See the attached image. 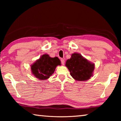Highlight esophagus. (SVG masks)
<instances>
[{
	"label": "esophagus",
	"instance_id": "34e87169",
	"mask_svg": "<svg viewBox=\"0 0 121 121\" xmlns=\"http://www.w3.org/2000/svg\"><path fill=\"white\" fill-rule=\"evenodd\" d=\"M61 64L62 65H65V60H63V59H61Z\"/></svg>",
	"mask_w": 121,
	"mask_h": 121
}]
</instances>
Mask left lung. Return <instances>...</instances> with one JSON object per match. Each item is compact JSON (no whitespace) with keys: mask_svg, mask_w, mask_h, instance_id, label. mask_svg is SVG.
<instances>
[{"mask_svg":"<svg viewBox=\"0 0 121 121\" xmlns=\"http://www.w3.org/2000/svg\"><path fill=\"white\" fill-rule=\"evenodd\" d=\"M70 75L78 81H87L93 76L95 64L88 61L79 53H75L71 55L70 59L65 62Z\"/></svg>","mask_w":121,"mask_h":121,"instance_id":"8db88e82","label":"left lung"}]
</instances>
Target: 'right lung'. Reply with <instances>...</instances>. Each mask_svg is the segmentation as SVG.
Segmentation results:
<instances>
[{
	"instance_id": "right-lung-1",
	"label": "right lung",
	"mask_w": 121,
	"mask_h": 121,
	"mask_svg": "<svg viewBox=\"0 0 121 121\" xmlns=\"http://www.w3.org/2000/svg\"><path fill=\"white\" fill-rule=\"evenodd\" d=\"M58 65H61V61L58 57L51 58L45 54L31 65V72L40 80H46L54 73Z\"/></svg>"
}]
</instances>
